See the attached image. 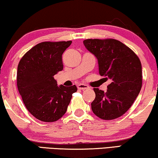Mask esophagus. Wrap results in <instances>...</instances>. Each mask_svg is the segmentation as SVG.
I'll return each mask as SVG.
<instances>
[{
    "label": "esophagus",
    "instance_id": "34e87169",
    "mask_svg": "<svg viewBox=\"0 0 158 158\" xmlns=\"http://www.w3.org/2000/svg\"><path fill=\"white\" fill-rule=\"evenodd\" d=\"M77 88L80 89V90H86V89L89 88V87L85 84H80L77 85Z\"/></svg>",
    "mask_w": 158,
    "mask_h": 158
}]
</instances>
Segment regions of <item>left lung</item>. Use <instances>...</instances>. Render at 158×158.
Here are the masks:
<instances>
[{
  "label": "left lung",
  "mask_w": 158,
  "mask_h": 158,
  "mask_svg": "<svg viewBox=\"0 0 158 158\" xmlns=\"http://www.w3.org/2000/svg\"><path fill=\"white\" fill-rule=\"evenodd\" d=\"M83 44L98 59L100 75L112 81L106 93L93 88V113L106 120L120 117L133 104L141 90L140 59L131 49L115 39H87Z\"/></svg>",
  "instance_id": "8db88e82"
}]
</instances>
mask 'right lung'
Instances as JSON below:
<instances>
[{
	"label": "right lung",
	"instance_id": "obj_1",
	"mask_svg": "<svg viewBox=\"0 0 158 158\" xmlns=\"http://www.w3.org/2000/svg\"><path fill=\"white\" fill-rule=\"evenodd\" d=\"M72 41L43 42L26 52L18 65L17 85L23 101L34 117L55 122L66 113L77 87L58 86L54 75L63 69L62 55Z\"/></svg>",
	"mask_w": 158,
	"mask_h": 158
}]
</instances>
